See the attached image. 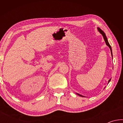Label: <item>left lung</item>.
Instances as JSON below:
<instances>
[{
  "mask_svg": "<svg viewBox=\"0 0 123 123\" xmlns=\"http://www.w3.org/2000/svg\"><path fill=\"white\" fill-rule=\"evenodd\" d=\"M98 31H99L100 32V34H101L102 35H103V37H104V40H105V42L106 44V45H107V46L110 48V50H111V53L112 57V48H111V45H110L109 43V42H108V40H107V37H106V35H105V33L100 28H98ZM111 79H110V80H109V81H108V84H109V83L110 82V81H111ZM76 94H78V95H79V96H80V97H84V96H82V95H80V94H78V93H76Z\"/></svg>",
  "mask_w": 123,
  "mask_h": 123,
  "instance_id": "obj_1",
  "label": "left lung"
}]
</instances>
